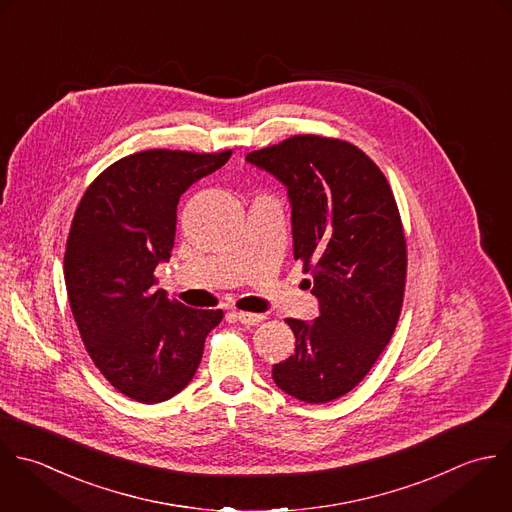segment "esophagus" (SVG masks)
I'll use <instances>...</instances> for the list:
<instances>
[{
    "label": "esophagus",
    "mask_w": 512,
    "mask_h": 512,
    "mask_svg": "<svg viewBox=\"0 0 512 512\" xmlns=\"http://www.w3.org/2000/svg\"><path fill=\"white\" fill-rule=\"evenodd\" d=\"M233 317L239 321V323H243V325H259L265 317L263 315H257V313H245V311H237V313H233Z\"/></svg>",
    "instance_id": "1"
}]
</instances>
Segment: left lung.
Masks as SVG:
<instances>
[{
	"label": "left lung",
	"mask_w": 512,
	"mask_h": 512,
	"mask_svg": "<svg viewBox=\"0 0 512 512\" xmlns=\"http://www.w3.org/2000/svg\"><path fill=\"white\" fill-rule=\"evenodd\" d=\"M285 187L293 253L319 317L287 319L295 353L273 381L305 403L355 389L391 341L405 295L407 241L387 177L353 143L293 135L245 157Z\"/></svg>",
	"instance_id": "8db88e82"
}]
</instances>
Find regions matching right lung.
<instances>
[{
    "label": "right lung",
    "mask_w": 512,
    "mask_h": 512,
    "mask_svg": "<svg viewBox=\"0 0 512 512\" xmlns=\"http://www.w3.org/2000/svg\"><path fill=\"white\" fill-rule=\"evenodd\" d=\"M231 151L149 149L109 165L83 193L67 237L63 275L81 341L125 397L161 403L193 379L223 311L169 301L155 267L169 261L179 197L223 167Z\"/></svg>",
    "instance_id": "obj_1"
}]
</instances>
